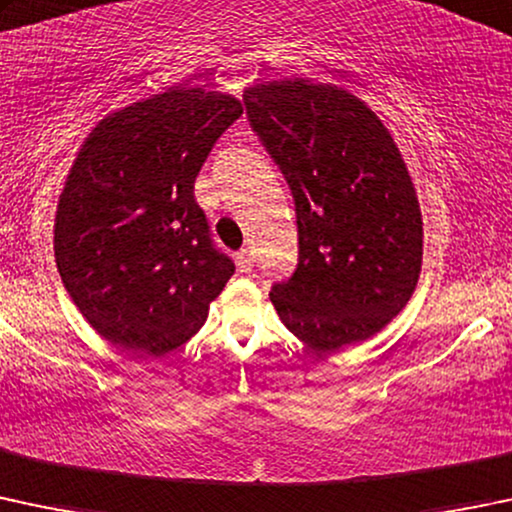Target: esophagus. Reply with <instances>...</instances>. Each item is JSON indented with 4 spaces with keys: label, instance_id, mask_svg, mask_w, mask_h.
Returning <instances> with one entry per match:
<instances>
[{
    "label": "esophagus",
    "instance_id": "1",
    "mask_svg": "<svg viewBox=\"0 0 512 512\" xmlns=\"http://www.w3.org/2000/svg\"><path fill=\"white\" fill-rule=\"evenodd\" d=\"M252 265H255V255H252L250 247H242V250L238 252V267H240V272H250Z\"/></svg>",
    "mask_w": 512,
    "mask_h": 512
}]
</instances>
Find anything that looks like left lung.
Segmentation results:
<instances>
[{
    "mask_svg": "<svg viewBox=\"0 0 512 512\" xmlns=\"http://www.w3.org/2000/svg\"><path fill=\"white\" fill-rule=\"evenodd\" d=\"M242 100L297 206L299 265L270 292L279 319L314 351L368 341L422 272V211L395 139L331 83L272 80Z\"/></svg>",
    "mask_w": 512,
    "mask_h": 512,
    "instance_id": "left-lung-1",
    "label": "left lung"
}]
</instances>
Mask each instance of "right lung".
Segmentation results:
<instances>
[{"label": "right lung", "instance_id": "add662e5", "mask_svg": "<svg viewBox=\"0 0 512 512\" xmlns=\"http://www.w3.org/2000/svg\"><path fill=\"white\" fill-rule=\"evenodd\" d=\"M240 115L233 95L174 85L110 112L75 154L53 223L56 265L115 346L152 358L184 346L233 277L193 181Z\"/></svg>", "mask_w": 512, "mask_h": 512}]
</instances>
